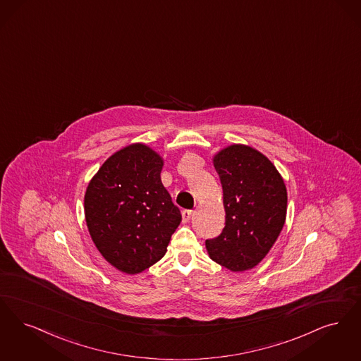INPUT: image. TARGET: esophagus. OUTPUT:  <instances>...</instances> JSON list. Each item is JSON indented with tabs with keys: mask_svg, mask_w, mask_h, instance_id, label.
Instances as JSON below:
<instances>
[{
	"mask_svg": "<svg viewBox=\"0 0 361 361\" xmlns=\"http://www.w3.org/2000/svg\"><path fill=\"white\" fill-rule=\"evenodd\" d=\"M192 214H194V212L192 210H183L182 212V219H183V222H188V221L191 220V217H192Z\"/></svg>",
	"mask_w": 361,
	"mask_h": 361,
	"instance_id": "obj_1",
	"label": "esophagus"
}]
</instances>
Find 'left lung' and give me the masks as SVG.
I'll return each instance as SVG.
<instances>
[{
  "instance_id": "1",
  "label": "left lung",
  "mask_w": 361,
  "mask_h": 361,
  "mask_svg": "<svg viewBox=\"0 0 361 361\" xmlns=\"http://www.w3.org/2000/svg\"><path fill=\"white\" fill-rule=\"evenodd\" d=\"M220 176L225 228L206 240L212 260L233 272L257 266L282 232L287 190L276 167L255 148L233 144L213 157Z\"/></svg>"
}]
</instances>
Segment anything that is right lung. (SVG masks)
I'll return each instance as SVG.
<instances>
[{
  "instance_id": "right-lung-1",
  "label": "right lung",
  "mask_w": 361,
  "mask_h": 361,
  "mask_svg": "<svg viewBox=\"0 0 361 361\" xmlns=\"http://www.w3.org/2000/svg\"><path fill=\"white\" fill-rule=\"evenodd\" d=\"M163 159L144 144H130L101 166L86 188L85 219L97 250L126 274L159 262L182 221L163 186Z\"/></svg>"
}]
</instances>
